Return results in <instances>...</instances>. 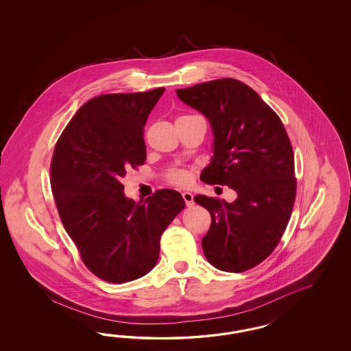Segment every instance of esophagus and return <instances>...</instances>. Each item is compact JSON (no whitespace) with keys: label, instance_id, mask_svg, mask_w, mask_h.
Listing matches in <instances>:
<instances>
[{"label":"esophagus","instance_id":"obj_1","mask_svg":"<svg viewBox=\"0 0 351 351\" xmlns=\"http://www.w3.org/2000/svg\"><path fill=\"white\" fill-rule=\"evenodd\" d=\"M182 198H184V201H185L188 207H191V206L194 204L193 194H191V191H184V193H182Z\"/></svg>","mask_w":351,"mask_h":351}]
</instances>
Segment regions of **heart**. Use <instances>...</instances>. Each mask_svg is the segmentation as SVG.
Returning a JSON list of instances; mask_svg holds the SVG:
<instances>
[{"label":"heart","mask_w":351,"mask_h":351,"mask_svg":"<svg viewBox=\"0 0 351 351\" xmlns=\"http://www.w3.org/2000/svg\"><path fill=\"white\" fill-rule=\"evenodd\" d=\"M167 178L172 184L184 186V185H188L191 181V172L185 169H176V170L170 171Z\"/></svg>","instance_id":"heart-1"}]
</instances>
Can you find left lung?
<instances>
[{"instance_id":"8db88e82","label":"left lung","mask_w":351,"mask_h":351,"mask_svg":"<svg viewBox=\"0 0 351 351\" xmlns=\"http://www.w3.org/2000/svg\"><path fill=\"white\" fill-rule=\"evenodd\" d=\"M176 94L213 128V160L201 180L237 191L232 203L194 197L211 215L203 252L215 267L242 273L274 251L289 221L296 197L291 141L276 112L241 81L213 80Z\"/></svg>"}]
</instances>
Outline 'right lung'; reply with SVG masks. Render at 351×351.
I'll use <instances>...</instances> for the list:
<instances>
[{"label":"right lung","instance_id":"right-lung-1","mask_svg":"<svg viewBox=\"0 0 351 351\" xmlns=\"http://www.w3.org/2000/svg\"><path fill=\"white\" fill-rule=\"evenodd\" d=\"M163 91L93 97L53 149L51 191L64 229L87 269L109 283L149 273L160 256V235L185 207L172 189L136 203L121 182L126 170L147 160L143 130Z\"/></svg>","mask_w":351,"mask_h":351}]
</instances>
